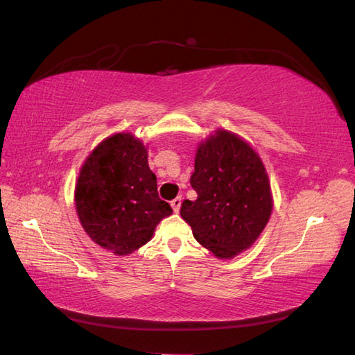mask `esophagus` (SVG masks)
Listing matches in <instances>:
<instances>
[{
  "label": "esophagus",
  "mask_w": 355,
  "mask_h": 355,
  "mask_svg": "<svg viewBox=\"0 0 355 355\" xmlns=\"http://www.w3.org/2000/svg\"><path fill=\"white\" fill-rule=\"evenodd\" d=\"M171 206H172L173 212H178V211H180V206H182V197L173 198V200L171 201Z\"/></svg>",
  "instance_id": "obj_1"
}]
</instances>
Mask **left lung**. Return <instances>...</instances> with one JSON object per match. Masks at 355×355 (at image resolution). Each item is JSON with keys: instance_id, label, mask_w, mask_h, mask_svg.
Segmentation results:
<instances>
[{"instance_id": "8db88e82", "label": "left lung", "mask_w": 355, "mask_h": 355, "mask_svg": "<svg viewBox=\"0 0 355 355\" xmlns=\"http://www.w3.org/2000/svg\"><path fill=\"white\" fill-rule=\"evenodd\" d=\"M191 186L197 200H184L183 220L201 246L232 259L259 239L272 212L268 173L246 141L217 130L198 146Z\"/></svg>"}]
</instances>
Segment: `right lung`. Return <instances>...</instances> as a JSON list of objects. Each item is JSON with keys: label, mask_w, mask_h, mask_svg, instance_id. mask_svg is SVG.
I'll return each instance as SVG.
<instances>
[{"label": "right lung", "mask_w": 355, "mask_h": 355, "mask_svg": "<svg viewBox=\"0 0 355 355\" xmlns=\"http://www.w3.org/2000/svg\"><path fill=\"white\" fill-rule=\"evenodd\" d=\"M75 206L96 245L128 255L146 245L157 225L172 214L158 197L148 149L132 134H115L94 149L75 187Z\"/></svg>", "instance_id": "obj_1"}]
</instances>
